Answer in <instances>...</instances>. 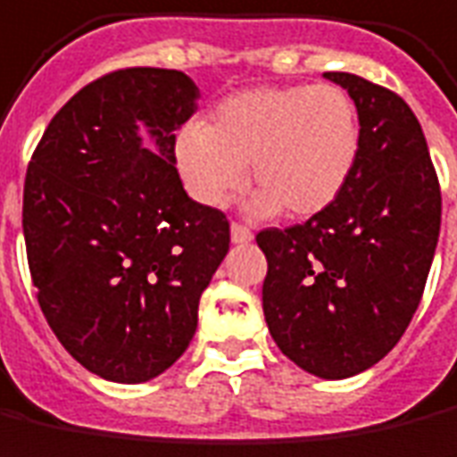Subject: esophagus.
<instances>
[{"instance_id": "1", "label": "esophagus", "mask_w": 457, "mask_h": 457, "mask_svg": "<svg viewBox=\"0 0 457 457\" xmlns=\"http://www.w3.org/2000/svg\"><path fill=\"white\" fill-rule=\"evenodd\" d=\"M231 241L234 244H251L253 241V231L244 226V223H231Z\"/></svg>"}]
</instances>
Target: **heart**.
I'll use <instances>...</instances> for the list:
<instances>
[{"label":"heart","mask_w":457,"mask_h":457,"mask_svg":"<svg viewBox=\"0 0 457 457\" xmlns=\"http://www.w3.org/2000/svg\"><path fill=\"white\" fill-rule=\"evenodd\" d=\"M361 149L353 99L333 84L238 91L211 112L206 127L188 124L176 138V166L187 191L219 209L246 184L251 209L311 219L341 196Z\"/></svg>","instance_id":"1"}]
</instances>
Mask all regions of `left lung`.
I'll use <instances>...</instances> for the list:
<instances>
[{"label": "left lung", "instance_id": "obj_1", "mask_svg": "<svg viewBox=\"0 0 457 457\" xmlns=\"http://www.w3.org/2000/svg\"><path fill=\"white\" fill-rule=\"evenodd\" d=\"M353 99L358 162L328 209L263 228V316L283 355L319 378L376 366L401 341L440 234V187L426 137L395 91L326 71Z\"/></svg>", "mask_w": 457, "mask_h": 457}]
</instances>
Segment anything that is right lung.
<instances>
[{
  "instance_id": "add662e5",
  "label": "right lung",
  "mask_w": 457,
  "mask_h": 457,
  "mask_svg": "<svg viewBox=\"0 0 457 457\" xmlns=\"http://www.w3.org/2000/svg\"><path fill=\"white\" fill-rule=\"evenodd\" d=\"M196 99L176 69L104 74L56 112L27 169L21 226L44 319L114 383L156 378L181 358L228 253L226 216L188 198L174 166V131Z\"/></svg>"
}]
</instances>
